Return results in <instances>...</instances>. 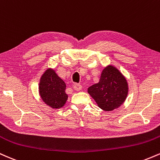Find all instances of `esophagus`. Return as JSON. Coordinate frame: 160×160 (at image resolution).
<instances>
[{
    "label": "esophagus",
    "instance_id": "obj_1",
    "mask_svg": "<svg viewBox=\"0 0 160 160\" xmlns=\"http://www.w3.org/2000/svg\"><path fill=\"white\" fill-rule=\"evenodd\" d=\"M73 88H74V89H75V90L79 91L82 89V86L79 83H74L73 85Z\"/></svg>",
    "mask_w": 160,
    "mask_h": 160
}]
</instances>
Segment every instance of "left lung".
<instances>
[{
	"label": "left lung",
	"instance_id": "8db88e82",
	"mask_svg": "<svg viewBox=\"0 0 160 160\" xmlns=\"http://www.w3.org/2000/svg\"><path fill=\"white\" fill-rule=\"evenodd\" d=\"M126 78L118 68L108 65L102 71L97 83L88 88V93L101 109L111 111L120 107L128 95Z\"/></svg>",
	"mask_w": 160,
	"mask_h": 160
}]
</instances>
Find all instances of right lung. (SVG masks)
I'll return each instance as SVG.
<instances>
[{
	"instance_id": "right-lung-1",
	"label": "right lung",
	"mask_w": 160,
	"mask_h": 160,
	"mask_svg": "<svg viewBox=\"0 0 160 160\" xmlns=\"http://www.w3.org/2000/svg\"><path fill=\"white\" fill-rule=\"evenodd\" d=\"M38 89L43 102L52 109L62 108L68 98L65 92V82L51 68H47L42 74Z\"/></svg>"
}]
</instances>
